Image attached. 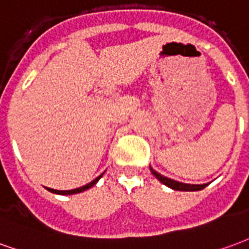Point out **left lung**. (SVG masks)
<instances>
[{
    "label": "left lung",
    "instance_id": "left-lung-1",
    "mask_svg": "<svg viewBox=\"0 0 249 249\" xmlns=\"http://www.w3.org/2000/svg\"><path fill=\"white\" fill-rule=\"evenodd\" d=\"M150 170H151L152 175L157 178L159 182L163 183L164 186L170 187L172 190H175V191H200L204 187L208 186V183H207V184H187V183L177 182V180H174V179H170V178H166L163 177V175H160V174L155 171L151 166H150Z\"/></svg>",
    "mask_w": 249,
    "mask_h": 249
}]
</instances>
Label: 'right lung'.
I'll list each match as a JSON object with an SVG mask.
<instances>
[{
  "instance_id": "add662e5",
  "label": "right lung",
  "mask_w": 249,
  "mask_h": 249,
  "mask_svg": "<svg viewBox=\"0 0 249 249\" xmlns=\"http://www.w3.org/2000/svg\"><path fill=\"white\" fill-rule=\"evenodd\" d=\"M103 177V174H101L99 177L95 178L92 182L87 183L86 186L83 187H79V188H75V190H67V191H59V190H53V188H48V191L53 192V194H57V195H74V194H79V192H83L86 191V190H89V188H91L94 184H97V182L101 179V178Z\"/></svg>"
}]
</instances>
